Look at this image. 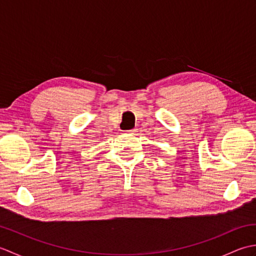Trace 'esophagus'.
<instances>
[{
	"mask_svg": "<svg viewBox=\"0 0 256 256\" xmlns=\"http://www.w3.org/2000/svg\"><path fill=\"white\" fill-rule=\"evenodd\" d=\"M130 134H135L138 132V128H132V130H130V131H128Z\"/></svg>",
	"mask_w": 256,
	"mask_h": 256,
	"instance_id": "esophagus-1",
	"label": "esophagus"
}]
</instances>
